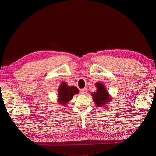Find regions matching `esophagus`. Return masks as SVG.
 Wrapping results in <instances>:
<instances>
[{
	"instance_id": "obj_1",
	"label": "esophagus",
	"mask_w": 156,
	"mask_h": 156,
	"mask_svg": "<svg viewBox=\"0 0 156 156\" xmlns=\"http://www.w3.org/2000/svg\"><path fill=\"white\" fill-rule=\"evenodd\" d=\"M80 93L82 94H86L87 93V88H82L80 90Z\"/></svg>"
}]
</instances>
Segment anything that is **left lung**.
<instances>
[{"instance_id": "left-lung-1", "label": "left lung", "mask_w": 156, "mask_h": 156, "mask_svg": "<svg viewBox=\"0 0 156 156\" xmlns=\"http://www.w3.org/2000/svg\"><path fill=\"white\" fill-rule=\"evenodd\" d=\"M96 87L97 88V90L94 92L92 94L93 100L98 107L103 106L107 102H109L110 98L108 96V92L106 90V88L104 85L101 83H97L96 84Z\"/></svg>"}]
</instances>
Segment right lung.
Returning <instances> with one entry per match:
<instances>
[{
	"label": "right lung",
	"instance_id": "obj_1",
	"mask_svg": "<svg viewBox=\"0 0 156 156\" xmlns=\"http://www.w3.org/2000/svg\"><path fill=\"white\" fill-rule=\"evenodd\" d=\"M58 90L59 103L64 106L71 100L73 96L79 92V90L76 87H68L64 82L59 86Z\"/></svg>",
	"mask_w": 156,
	"mask_h": 156
}]
</instances>
